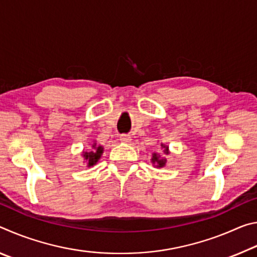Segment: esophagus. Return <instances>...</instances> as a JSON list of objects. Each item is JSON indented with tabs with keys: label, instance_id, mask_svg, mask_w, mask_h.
<instances>
[{
	"label": "esophagus",
	"instance_id": "esophagus-1",
	"mask_svg": "<svg viewBox=\"0 0 257 257\" xmlns=\"http://www.w3.org/2000/svg\"><path fill=\"white\" fill-rule=\"evenodd\" d=\"M120 141L121 143H124V144H129V143L132 142V136H130V135H121Z\"/></svg>",
	"mask_w": 257,
	"mask_h": 257
}]
</instances>
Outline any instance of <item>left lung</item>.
<instances>
[{
    "instance_id": "obj_1",
    "label": "left lung",
    "mask_w": 257,
    "mask_h": 257,
    "mask_svg": "<svg viewBox=\"0 0 257 257\" xmlns=\"http://www.w3.org/2000/svg\"><path fill=\"white\" fill-rule=\"evenodd\" d=\"M161 149L163 150V155H169L170 154V151H169V146L163 144V143H161ZM151 162L152 164L154 165V168H163L165 167V164H167V159L164 158V156H161L160 153H153L152 155V159H151Z\"/></svg>"
}]
</instances>
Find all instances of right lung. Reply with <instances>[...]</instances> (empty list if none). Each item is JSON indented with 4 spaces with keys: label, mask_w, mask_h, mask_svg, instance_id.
I'll list each match as a JSON object with an SVG mask.
<instances>
[{
    "label": "right lung",
    "mask_w": 257,
    "mask_h": 257,
    "mask_svg": "<svg viewBox=\"0 0 257 257\" xmlns=\"http://www.w3.org/2000/svg\"><path fill=\"white\" fill-rule=\"evenodd\" d=\"M104 152V147L101 145H97L96 142L93 143L92 145V150H89V152L82 151L81 156L84 159V163H86V165L88 168L93 167V165L96 164L99 159L102 158V154Z\"/></svg>",
    "instance_id": "add662e5"
}]
</instances>
